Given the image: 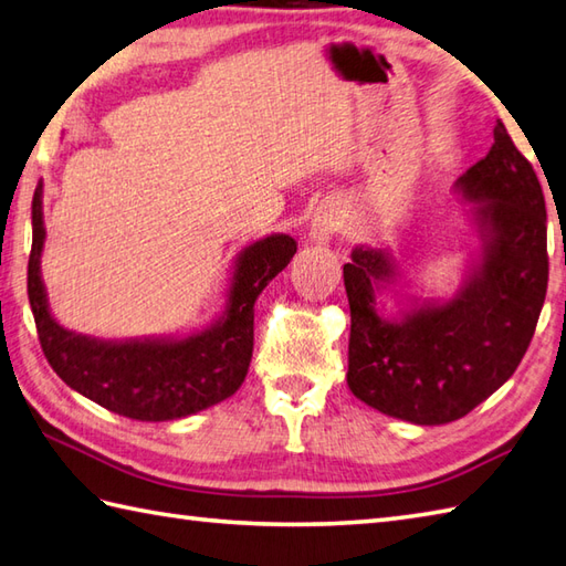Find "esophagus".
Instances as JSON below:
<instances>
[{"label":"esophagus","mask_w":566,"mask_h":566,"mask_svg":"<svg viewBox=\"0 0 566 566\" xmlns=\"http://www.w3.org/2000/svg\"><path fill=\"white\" fill-rule=\"evenodd\" d=\"M340 223H343V213L338 203L333 201L321 203L318 211L314 213V221H311V240L318 245L331 243V238L338 233Z\"/></svg>","instance_id":"1"}]
</instances>
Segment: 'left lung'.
Segmentation results:
<instances>
[{
	"label": "left lung",
	"mask_w": 566,
	"mask_h": 566,
	"mask_svg": "<svg viewBox=\"0 0 566 566\" xmlns=\"http://www.w3.org/2000/svg\"><path fill=\"white\" fill-rule=\"evenodd\" d=\"M472 203L476 250L452 298L408 296L389 314L401 270L389 250L357 245L343 268L350 302L347 387L379 413L416 426L467 416L511 379L547 294V211L533 165L494 128L486 158L454 182Z\"/></svg>",
	"instance_id": "left-lung-1"
}]
</instances>
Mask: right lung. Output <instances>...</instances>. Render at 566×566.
Returning a JSON list of instances; mask_svg holds the SVG:
<instances>
[{
  "mask_svg": "<svg viewBox=\"0 0 566 566\" xmlns=\"http://www.w3.org/2000/svg\"><path fill=\"white\" fill-rule=\"evenodd\" d=\"M33 243L29 302L43 355L70 389L130 420H177L221 403L243 384L252 357L255 302L292 262V235L272 233L245 245L233 262L221 316L189 335L102 340L67 331L53 318L41 276L45 245L43 182L31 203Z\"/></svg>",
  "mask_w": 566,
  "mask_h": 566,
  "instance_id": "add662e5",
  "label": "right lung"
}]
</instances>
